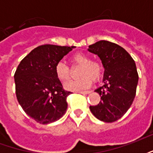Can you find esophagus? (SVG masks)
I'll return each instance as SVG.
<instances>
[{"instance_id": "obj_1", "label": "esophagus", "mask_w": 153, "mask_h": 153, "mask_svg": "<svg viewBox=\"0 0 153 153\" xmlns=\"http://www.w3.org/2000/svg\"><path fill=\"white\" fill-rule=\"evenodd\" d=\"M78 93H81V94H88V93H91V91H79Z\"/></svg>"}]
</instances>
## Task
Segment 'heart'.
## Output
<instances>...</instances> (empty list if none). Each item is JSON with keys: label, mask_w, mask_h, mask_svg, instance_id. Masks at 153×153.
<instances>
[{"label": "heart", "mask_w": 153, "mask_h": 153, "mask_svg": "<svg viewBox=\"0 0 153 153\" xmlns=\"http://www.w3.org/2000/svg\"><path fill=\"white\" fill-rule=\"evenodd\" d=\"M71 61L74 65L81 66L79 75L81 78L77 80L70 81L65 85V88L70 91H80L88 88L92 82L97 81L102 77L103 65L98 60H90V57L85 53L78 52L71 56ZM55 74L58 79L65 83L70 78V70L68 65L59 61L55 66Z\"/></svg>", "instance_id": "heart-1"}]
</instances>
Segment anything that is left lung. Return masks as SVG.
<instances>
[{"instance_id":"left-lung-1","label":"left lung","mask_w":153,"mask_h":153,"mask_svg":"<svg viewBox=\"0 0 153 153\" xmlns=\"http://www.w3.org/2000/svg\"><path fill=\"white\" fill-rule=\"evenodd\" d=\"M88 50L100 57L105 68L104 85L95 90L101 102L90 106V111L102 121L115 122L127 112L134 100L138 81L134 60L123 47L109 41L97 42Z\"/></svg>"}]
</instances>
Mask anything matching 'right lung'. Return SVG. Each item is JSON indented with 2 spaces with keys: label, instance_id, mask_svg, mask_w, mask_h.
<instances>
[{
  "label": "right lung",
  "instance_id": "1",
  "mask_svg": "<svg viewBox=\"0 0 153 153\" xmlns=\"http://www.w3.org/2000/svg\"><path fill=\"white\" fill-rule=\"evenodd\" d=\"M74 47L46 44L36 47L20 61L15 73V93L25 112L46 125L60 119L66 111L67 97L55 74V66Z\"/></svg>",
  "mask_w": 153,
  "mask_h": 153
}]
</instances>
